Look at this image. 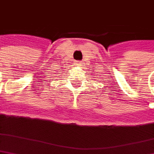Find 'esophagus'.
Returning <instances> with one entry per match:
<instances>
[{"mask_svg": "<svg viewBox=\"0 0 154 154\" xmlns=\"http://www.w3.org/2000/svg\"><path fill=\"white\" fill-rule=\"evenodd\" d=\"M83 64H84V63H83V62H78V63H76V65H77V66H79V67H82Z\"/></svg>", "mask_w": 154, "mask_h": 154, "instance_id": "1", "label": "esophagus"}]
</instances>
